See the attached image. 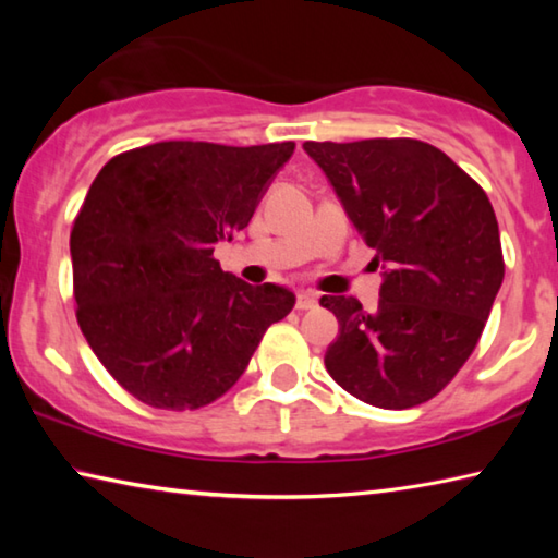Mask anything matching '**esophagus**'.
Here are the masks:
<instances>
[{
  "mask_svg": "<svg viewBox=\"0 0 558 558\" xmlns=\"http://www.w3.org/2000/svg\"><path fill=\"white\" fill-rule=\"evenodd\" d=\"M315 305H317L315 292H310V290L298 292V302H295L298 310H310V307H315Z\"/></svg>",
  "mask_w": 558,
  "mask_h": 558,
  "instance_id": "1",
  "label": "esophagus"
}]
</instances>
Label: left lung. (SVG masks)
Wrapping results in <instances>:
<instances>
[{
  "mask_svg": "<svg viewBox=\"0 0 558 558\" xmlns=\"http://www.w3.org/2000/svg\"><path fill=\"white\" fill-rule=\"evenodd\" d=\"M384 268L381 300L325 295L339 337L325 366L359 401L413 409L468 362L505 278L497 219L475 179L411 137L305 143Z\"/></svg>",
  "mask_w": 558,
  "mask_h": 558,
  "instance_id": "obj_1",
  "label": "left lung"
}]
</instances>
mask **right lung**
<instances>
[{
	"label": "right lung",
	"mask_w": 558,
	"mask_h": 558,
	"mask_svg": "<svg viewBox=\"0 0 558 558\" xmlns=\"http://www.w3.org/2000/svg\"><path fill=\"white\" fill-rule=\"evenodd\" d=\"M295 143L169 140L100 169L71 231L75 317L100 364L153 409L194 411L241 379L295 295L223 272L214 245L245 229Z\"/></svg>",
	"instance_id": "obj_1"
}]
</instances>
